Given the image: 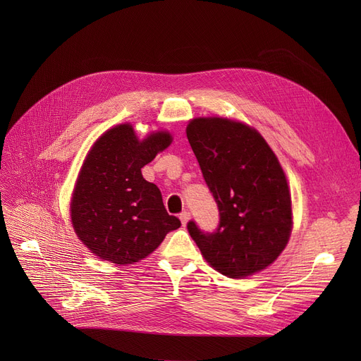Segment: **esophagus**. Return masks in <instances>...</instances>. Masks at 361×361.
Listing matches in <instances>:
<instances>
[{
  "label": "esophagus",
  "mask_w": 361,
  "mask_h": 361,
  "mask_svg": "<svg viewBox=\"0 0 361 361\" xmlns=\"http://www.w3.org/2000/svg\"><path fill=\"white\" fill-rule=\"evenodd\" d=\"M180 221H181V224L183 225H185L187 222H188V219H190V212H188V211H183L181 214H180Z\"/></svg>",
  "instance_id": "obj_1"
}]
</instances>
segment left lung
I'll return each mask as SVG.
<instances>
[{
  "label": "left lung",
  "instance_id": "obj_1",
  "mask_svg": "<svg viewBox=\"0 0 361 361\" xmlns=\"http://www.w3.org/2000/svg\"><path fill=\"white\" fill-rule=\"evenodd\" d=\"M187 139L219 211L212 233L187 224L203 257L230 278L269 267L293 226L287 178L272 149L255 128L216 117L192 120Z\"/></svg>",
  "mask_w": 361,
  "mask_h": 361
}]
</instances>
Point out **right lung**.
I'll return each instance as SVG.
<instances>
[{"label": "right lung", "mask_w": 361, "mask_h": 361, "mask_svg": "<svg viewBox=\"0 0 361 361\" xmlns=\"http://www.w3.org/2000/svg\"><path fill=\"white\" fill-rule=\"evenodd\" d=\"M169 143L166 131L139 140L130 124H120L93 145L71 202L74 231L93 255L117 264L139 262L181 225L140 171Z\"/></svg>", "instance_id": "1"}]
</instances>
